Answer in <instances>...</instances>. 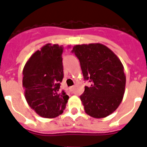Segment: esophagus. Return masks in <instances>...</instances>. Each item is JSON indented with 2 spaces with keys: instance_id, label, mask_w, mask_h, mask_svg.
<instances>
[{
  "instance_id": "34e87169",
  "label": "esophagus",
  "mask_w": 147,
  "mask_h": 147,
  "mask_svg": "<svg viewBox=\"0 0 147 147\" xmlns=\"http://www.w3.org/2000/svg\"><path fill=\"white\" fill-rule=\"evenodd\" d=\"M74 90V86H70V91H73Z\"/></svg>"
}]
</instances>
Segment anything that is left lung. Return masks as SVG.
I'll return each mask as SVG.
<instances>
[{"label":"left lung","mask_w":147,"mask_h":147,"mask_svg":"<svg viewBox=\"0 0 147 147\" xmlns=\"http://www.w3.org/2000/svg\"><path fill=\"white\" fill-rule=\"evenodd\" d=\"M73 53L79 59L84 80L90 82L80 96L86 114L104 118L114 112L124 95L123 66L107 47L101 44L75 45Z\"/></svg>","instance_id":"obj_1"}]
</instances>
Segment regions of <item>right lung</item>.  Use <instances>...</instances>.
<instances>
[{
    "instance_id": "1",
    "label": "right lung",
    "mask_w": 147,
    "mask_h": 147,
    "mask_svg": "<svg viewBox=\"0 0 147 147\" xmlns=\"http://www.w3.org/2000/svg\"><path fill=\"white\" fill-rule=\"evenodd\" d=\"M63 47L47 44L31 55L23 69V86L28 105L37 114L54 118L63 112L69 96L60 90L63 77Z\"/></svg>"
}]
</instances>
